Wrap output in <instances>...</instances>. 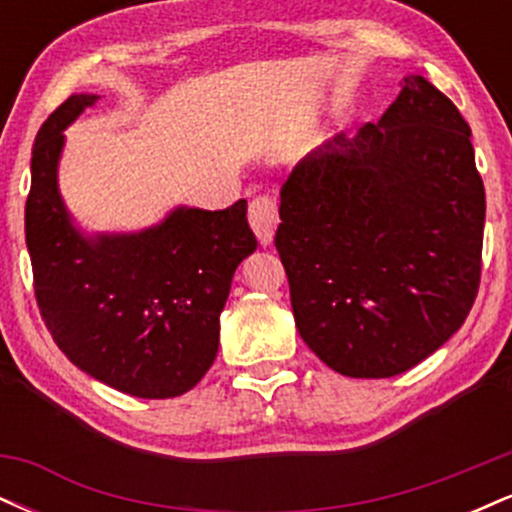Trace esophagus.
I'll use <instances>...</instances> for the list:
<instances>
[{
	"label": "esophagus",
	"instance_id": "34e87169",
	"mask_svg": "<svg viewBox=\"0 0 512 512\" xmlns=\"http://www.w3.org/2000/svg\"><path fill=\"white\" fill-rule=\"evenodd\" d=\"M248 219L255 236L260 238L262 245H269L274 238L276 223H279V211H276V199L269 195H257L250 199Z\"/></svg>",
	"mask_w": 512,
	"mask_h": 512
}]
</instances>
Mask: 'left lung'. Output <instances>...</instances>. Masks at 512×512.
I'll use <instances>...</instances> for the list:
<instances>
[{"label":"left lung","instance_id":"8db88e82","mask_svg":"<svg viewBox=\"0 0 512 512\" xmlns=\"http://www.w3.org/2000/svg\"><path fill=\"white\" fill-rule=\"evenodd\" d=\"M460 110L424 76L378 125L337 134L281 187L274 245L303 342L349 378H392L462 327L486 195Z\"/></svg>","mask_w":512,"mask_h":512}]
</instances>
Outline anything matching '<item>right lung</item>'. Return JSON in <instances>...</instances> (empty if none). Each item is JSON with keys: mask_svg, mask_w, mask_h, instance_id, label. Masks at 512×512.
<instances>
[{"mask_svg": "<svg viewBox=\"0 0 512 512\" xmlns=\"http://www.w3.org/2000/svg\"><path fill=\"white\" fill-rule=\"evenodd\" d=\"M96 101L74 93L35 137L26 199L35 301L55 344L91 378L132 397L185 395L214 363L233 274L257 248L248 202L178 207L146 231L84 236L57 166L62 132Z\"/></svg>", "mask_w": 512, "mask_h": 512, "instance_id": "1", "label": "right lung"}]
</instances>
